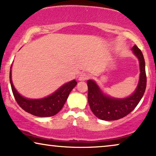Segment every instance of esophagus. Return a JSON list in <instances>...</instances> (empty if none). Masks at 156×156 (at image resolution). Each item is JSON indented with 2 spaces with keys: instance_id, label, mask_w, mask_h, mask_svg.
Listing matches in <instances>:
<instances>
[{
  "instance_id": "obj_1",
  "label": "esophagus",
  "mask_w": 156,
  "mask_h": 156,
  "mask_svg": "<svg viewBox=\"0 0 156 156\" xmlns=\"http://www.w3.org/2000/svg\"><path fill=\"white\" fill-rule=\"evenodd\" d=\"M88 78H89V76H88V74L81 73L80 75L78 80H79V81H85V80L88 79Z\"/></svg>"
}]
</instances>
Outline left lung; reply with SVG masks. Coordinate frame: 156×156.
<instances>
[{"instance_id":"obj_1","label":"left lung","mask_w":156,"mask_h":156,"mask_svg":"<svg viewBox=\"0 0 156 156\" xmlns=\"http://www.w3.org/2000/svg\"><path fill=\"white\" fill-rule=\"evenodd\" d=\"M132 51L138 60L140 76L137 87L131 95L125 98L112 97L104 93L95 80L87 81L88 104L92 112L98 119L114 121L125 117L135 109L143 98L146 88L145 60L141 50L136 45L133 47Z\"/></svg>"}]
</instances>
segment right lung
Segmentation results:
<instances>
[{
  "instance_id": "add662e5",
  "label": "right lung",
  "mask_w": 156,
  "mask_h": 156,
  "mask_svg": "<svg viewBox=\"0 0 156 156\" xmlns=\"http://www.w3.org/2000/svg\"><path fill=\"white\" fill-rule=\"evenodd\" d=\"M11 66L10 83L15 99L19 106L28 113L40 117H52L60 111L67 101L69 94L77 85L76 80L66 83L52 94L41 98H26L21 95L13 86Z\"/></svg>"
}]
</instances>
